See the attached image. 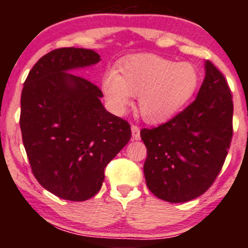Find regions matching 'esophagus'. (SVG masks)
Listing matches in <instances>:
<instances>
[{"label":"esophagus","instance_id":"esophagus-1","mask_svg":"<svg viewBox=\"0 0 248 248\" xmlns=\"http://www.w3.org/2000/svg\"><path fill=\"white\" fill-rule=\"evenodd\" d=\"M132 134L135 140H140V127L138 124H132Z\"/></svg>","mask_w":248,"mask_h":248}]
</instances>
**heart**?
<instances>
[{
  "mask_svg": "<svg viewBox=\"0 0 248 248\" xmlns=\"http://www.w3.org/2000/svg\"><path fill=\"white\" fill-rule=\"evenodd\" d=\"M199 73L190 62H175L155 55L128 58L104 77L102 90L114 109L122 112L140 95L143 119L162 124L178 114L195 94Z\"/></svg>",
  "mask_w": 248,
  "mask_h": 248,
  "instance_id": "heart-1",
  "label": "heart"
}]
</instances>
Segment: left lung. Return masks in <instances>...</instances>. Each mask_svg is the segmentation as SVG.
<instances>
[{
  "instance_id": "obj_1",
  "label": "left lung",
  "mask_w": 248,
  "mask_h": 248,
  "mask_svg": "<svg viewBox=\"0 0 248 248\" xmlns=\"http://www.w3.org/2000/svg\"><path fill=\"white\" fill-rule=\"evenodd\" d=\"M232 93L210 61L197 98L169 121L143 128V172L148 189L162 201L184 203L203 195L224 166L233 135Z\"/></svg>"
}]
</instances>
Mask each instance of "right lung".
<instances>
[{
	"label": "right lung",
	"instance_id": "add662e5",
	"mask_svg": "<svg viewBox=\"0 0 248 248\" xmlns=\"http://www.w3.org/2000/svg\"><path fill=\"white\" fill-rule=\"evenodd\" d=\"M100 61L93 50L56 49L33 65L22 90L19 126L31 170L66 201L98 193L105 168L132 136L129 124L102 106L100 88L67 72Z\"/></svg>",
	"mask_w": 248,
	"mask_h": 248
}]
</instances>
